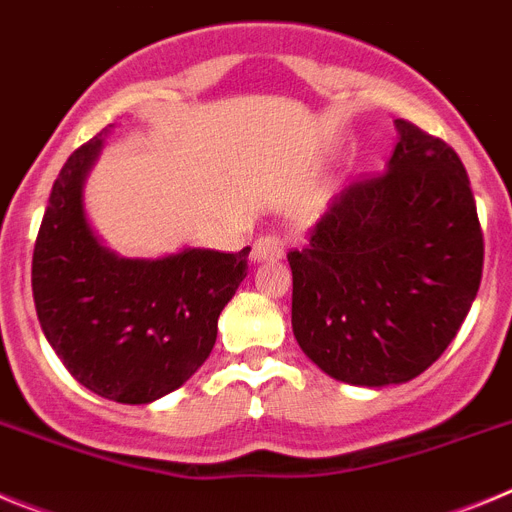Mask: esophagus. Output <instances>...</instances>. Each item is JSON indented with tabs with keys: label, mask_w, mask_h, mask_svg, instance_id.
<instances>
[{
	"label": "esophagus",
	"mask_w": 512,
	"mask_h": 512,
	"mask_svg": "<svg viewBox=\"0 0 512 512\" xmlns=\"http://www.w3.org/2000/svg\"><path fill=\"white\" fill-rule=\"evenodd\" d=\"M284 256V243L279 241L277 235H261L253 241L251 248V261L261 264V261H279Z\"/></svg>",
	"instance_id": "34e87169"
}]
</instances>
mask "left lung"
I'll return each mask as SVG.
<instances>
[{"mask_svg": "<svg viewBox=\"0 0 512 512\" xmlns=\"http://www.w3.org/2000/svg\"><path fill=\"white\" fill-rule=\"evenodd\" d=\"M372 182L341 192L292 266V330L307 359L356 387L423 374L477 297L485 243L454 148L395 120Z\"/></svg>", "mask_w": 512, "mask_h": 512, "instance_id": "8db88e82", "label": "left lung"}]
</instances>
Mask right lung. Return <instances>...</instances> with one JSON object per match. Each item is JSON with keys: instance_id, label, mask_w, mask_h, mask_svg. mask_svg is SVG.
Wrapping results in <instances>:
<instances>
[{"instance_id": "1", "label": "right lung", "mask_w": 512, "mask_h": 512, "mask_svg": "<svg viewBox=\"0 0 512 512\" xmlns=\"http://www.w3.org/2000/svg\"><path fill=\"white\" fill-rule=\"evenodd\" d=\"M104 133L76 148L53 182L33 253L35 310L76 382L122 405H148L205 364L251 248L184 246L128 259L104 246L84 207Z\"/></svg>"}]
</instances>
